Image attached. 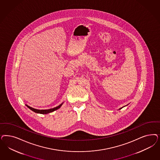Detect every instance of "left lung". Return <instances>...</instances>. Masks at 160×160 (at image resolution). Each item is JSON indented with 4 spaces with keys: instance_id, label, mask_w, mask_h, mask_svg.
<instances>
[{
    "instance_id": "left-lung-1",
    "label": "left lung",
    "mask_w": 160,
    "mask_h": 160,
    "mask_svg": "<svg viewBox=\"0 0 160 160\" xmlns=\"http://www.w3.org/2000/svg\"><path fill=\"white\" fill-rule=\"evenodd\" d=\"M124 107H126V106H124ZM122 108H124V107H122V108H120L119 109H119H121Z\"/></svg>"
}]
</instances>
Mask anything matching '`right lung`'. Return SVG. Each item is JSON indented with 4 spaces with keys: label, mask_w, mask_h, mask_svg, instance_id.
Instances as JSON below:
<instances>
[{
    "label": "right lung",
    "mask_w": 160,
    "mask_h": 160,
    "mask_svg": "<svg viewBox=\"0 0 160 160\" xmlns=\"http://www.w3.org/2000/svg\"><path fill=\"white\" fill-rule=\"evenodd\" d=\"M63 103V102H62L61 104H60L59 105H58V107H55V108H53L48 109H37L33 108H32V107H29V106L28 105H26V107H27L28 108L30 109L31 110H32V111H33V112H35V113H41V114H47V113L52 112L56 111L57 109L60 108L62 106Z\"/></svg>",
    "instance_id": "add662e5"
}]
</instances>
